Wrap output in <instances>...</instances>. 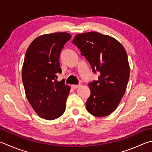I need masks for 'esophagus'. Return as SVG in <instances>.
Segmentation results:
<instances>
[{"label": "esophagus", "mask_w": 152, "mask_h": 152, "mask_svg": "<svg viewBox=\"0 0 152 152\" xmlns=\"http://www.w3.org/2000/svg\"><path fill=\"white\" fill-rule=\"evenodd\" d=\"M80 85H74V84H73V85L71 86V87L73 89H76V88H78L80 87Z\"/></svg>", "instance_id": "34e87169"}]
</instances>
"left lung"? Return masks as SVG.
Masks as SVG:
<instances>
[{
    "label": "left lung",
    "instance_id": "obj_1",
    "mask_svg": "<svg viewBox=\"0 0 152 152\" xmlns=\"http://www.w3.org/2000/svg\"><path fill=\"white\" fill-rule=\"evenodd\" d=\"M73 44L89 62L98 80L89 85L90 97L86 102L88 112L104 117L116 109L126 92L129 78V65L122 44L108 35L90 32L75 36Z\"/></svg>",
    "mask_w": 152,
    "mask_h": 152
}]
</instances>
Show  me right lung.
Here are the masks:
<instances>
[{"label": "right lung", "mask_w": 152, "mask_h": 152, "mask_svg": "<svg viewBox=\"0 0 152 152\" xmlns=\"http://www.w3.org/2000/svg\"><path fill=\"white\" fill-rule=\"evenodd\" d=\"M66 32L39 36L26 52L22 78L26 98L40 117L52 120L64 114L70 87L56 80L62 73L59 58L62 48L70 39Z\"/></svg>", "instance_id": "1"}]
</instances>
